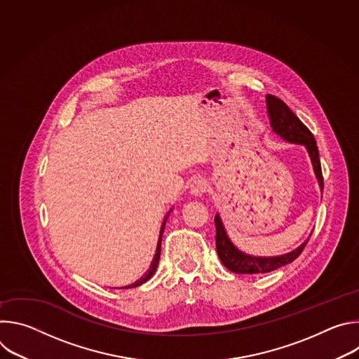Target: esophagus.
I'll list each match as a JSON object with an SVG mask.
<instances>
[{"mask_svg":"<svg viewBox=\"0 0 359 359\" xmlns=\"http://www.w3.org/2000/svg\"><path fill=\"white\" fill-rule=\"evenodd\" d=\"M208 189H209V184H208L206 180L197 179V180H194V182L191 183V186H190V193L194 194V196H201L203 193L208 191Z\"/></svg>","mask_w":359,"mask_h":359,"instance_id":"1","label":"esophagus"}]
</instances>
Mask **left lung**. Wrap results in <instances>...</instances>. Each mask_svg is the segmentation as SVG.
<instances>
[{"instance_id": "8db88e82", "label": "left lung", "mask_w": 359, "mask_h": 359, "mask_svg": "<svg viewBox=\"0 0 359 359\" xmlns=\"http://www.w3.org/2000/svg\"><path fill=\"white\" fill-rule=\"evenodd\" d=\"M266 104H267V114H269L270 125L273 130L288 142L305 144L306 150L310 153V158L314 166L316 176L320 183V187L323 190L324 177H323L321 162L318 155V146L314 139V135L297 118V115L284 104L280 97L274 95H267ZM215 224H216V250L219 254V259L226 269L237 274L270 273L283 266H287L298 257V255L302 252L304 247L306 245V243L310 240L309 238L298 248L284 255H277V257H252V255L241 252L231 244V241L229 240L224 231V227L219 215L215 217Z\"/></svg>"}]
</instances>
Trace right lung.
I'll return each mask as SVG.
<instances>
[{
  "label": "right lung",
  "instance_id": "add662e5",
  "mask_svg": "<svg viewBox=\"0 0 359 359\" xmlns=\"http://www.w3.org/2000/svg\"><path fill=\"white\" fill-rule=\"evenodd\" d=\"M165 224H166V219H165L163 226H162V229H161V236H159V241H158V248H156L155 259H153V262H151V264H150L149 270H147V271H146V274H144L143 277H140L136 283H133V284H130V285H128V287H125V288H133V287L142 285V284H143V283H146V281H147L153 274H155V271H156V269H158V264H159V259H161V245H162V234H163V230H165Z\"/></svg>",
  "mask_w": 359,
  "mask_h": 359
}]
</instances>
